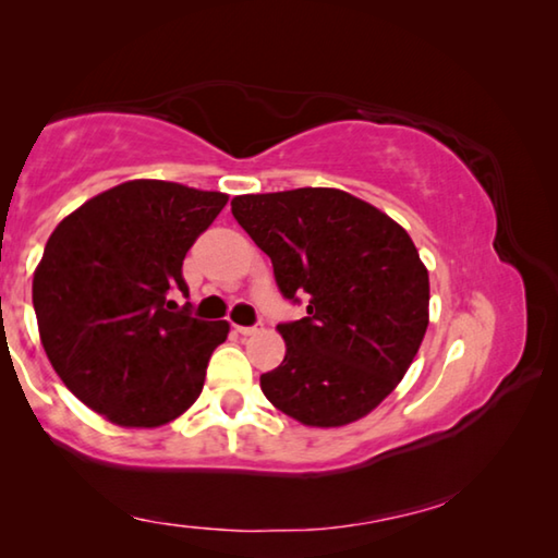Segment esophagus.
<instances>
[{
	"mask_svg": "<svg viewBox=\"0 0 558 558\" xmlns=\"http://www.w3.org/2000/svg\"><path fill=\"white\" fill-rule=\"evenodd\" d=\"M260 329H263V323H258V325H251V327H235V332L243 335V337H251V335H258Z\"/></svg>",
	"mask_w": 558,
	"mask_h": 558,
	"instance_id": "obj_1",
	"label": "esophagus"
}]
</instances>
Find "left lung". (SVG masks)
Instances as JSON below:
<instances>
[{
	"instance_id": "obj_1",
	"label": "left lung",
	"mask_w": 558,
	"mask_h": 558,
	"mask_svg": "<svg viewBox=\"0 0 558 558\" xmlns=\"http://www.w3.org/2000/svg\"><path fill=\"white\" fill-rule=\"evenodd\" d=\"M233 219L272 263L286 359L260 376L278 411L335 428L376 409L403 379L428 327V270L399 223L339 189L245 194Z\"/></svg>"
}]
</instances>
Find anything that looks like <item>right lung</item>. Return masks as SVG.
<instances>
[{
  "instance_id": "add662e5",
  "label": "right lung",
  "mask_w": 558,
  "mask_h": 558,
  "mask_svg": "<svg viewBox=\"0 0 558 558\" xmlns=\"http://www.w3.org/2000/svg\"><path fill=\"white\" fill-rule=\"evenodd\" d=\"M229 202L159 179L93 196L56 226L34 272L41 344L61 381L110 423L155 428L204 389L229 323L192 317L182 263Z\"/></svg>"
}]
</instances>
